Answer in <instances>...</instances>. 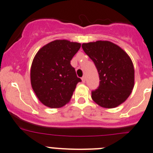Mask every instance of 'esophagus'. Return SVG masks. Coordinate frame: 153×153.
<instances>
[{
  "label": "esophagus",
  "instance_id": "esophagus-1",
  "mask_svg": "<svg viewBox=\"0 0 153 153\" xmlns=\"http://www.w3.org/2000/svg\"><path fill=\"white\" fill-rule=\"evenodd\" d=\"M81 80H82V82H83V83H85V81H86V77L83 76L82 78H81Z\"/></svg>",
  "mask_w": 153,
  "mask_h": 153
}]
</instances>
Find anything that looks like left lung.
<instances>
[{
    "mask_svg": "<svg viewBox=\"0 0 153 153\" xmlns=\"http://www.w3.org/2000/svg\"><path fill=\"white\" fill-rule=\"evenodd\" d=\"M85 53L94 62L100 76V86L91 97L97 105L112 109L123 103L134 87V68L128 54L109 41L83 43Z\"/></svg>",
    "mask_w": 153,
    "mask_h": 153,
    "instance_id": "obj_1",
    "label": "left lung"
}]
</instances>
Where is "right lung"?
Returning <instances> with one entry per match:
<instances>
[{"label":"right lung","instance_id":"right-lung-1","mask_svg":"<svg viewBox=\"0 0 153 153\" xmlns=\"http://www.w3.org/2000/svg\"><path fill=\"white\" fill-rule=\"evenodd\" d=\"M81 44L55 40L43 46L31 66V88L44 105L58 109L68 103L78 82L81 81L70 64Z\"/></svg>","mask_w":153,"mask_h":153}]
</instances>
